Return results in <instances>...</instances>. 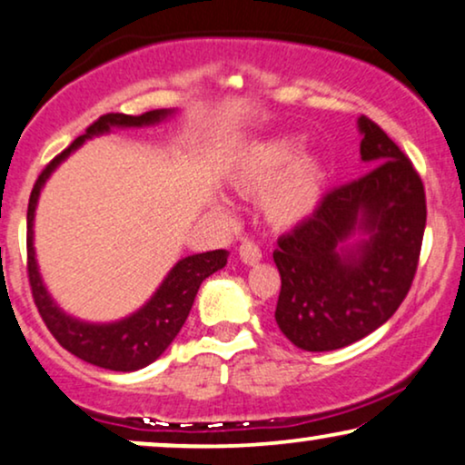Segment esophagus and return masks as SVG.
Here are the masks:
<instances>
[{
    "instance_id": "esophagus-1",
    "label": "esophagus",
    "mask_w": 465,
    "mask_h": 465,
    "mask_svg": "<svg viewBox=\"0 0 465 465\" xmlns=\"http://www.w3.org/2000/svg\"><path fill=\"white\" fill-rule=\"evenodd\" d=\"M238 255H240V260L246 263V266H255V263H260V260H262V249L252 242V240H244V242L240 244Z\"/></svg>"
}]
</instances>
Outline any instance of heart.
<instances>
[{
  "label": "heart",
  "instance_id": "b5f03b06",
  "mask_svg": "<svg viewBox=\"0 0 465 465\" xmlns=\"http://www.w3.org/2000/svg\"><path fill=\"white\" fill-rule=\"evenodd\" d=\"M302 141L292 134L251 143L232 172L233 189L242 195H262V210L270 225L296 227L315 214L324 197L326 164L315 152H302Z\"/></svg>",
  "mask_w": 465,
  "mask_h": 465
}]
</instances>
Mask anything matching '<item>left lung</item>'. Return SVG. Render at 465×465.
Returning a JSON list of instances; mask_svg holds the SVG:
<instances>
[{"instance_id": "1", "label": "left lung", "mask_w": 465, "mask_h": 465, "mask_svg": "<svg viewBox=\"0 0 465 465\" xmlns=\"http://www.w3.org/2000/svg\"><path fill=\"white\" fill-rule=\"evenodd\" d=\"M367 173L326 193L313 216L276 240L274 320L296 348L331 351L389 322L408 296L427 223L425 186L410 158L358 117ZM358 232L361 243L348 245Z\"/></svg>"}]
</instances>
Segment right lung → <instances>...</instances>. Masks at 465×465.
I'll return each instance as SVG.
<instances>
[{
    "instance_id": "1",
    "label": "right lung",
    "mask_w": 465,
    "mask_h": 465,
    "mask_svg": "<svg viewBox=\"0 0 465 465\" xmlns=\"http://www.w3.org/2000/svg\"><path fill=\"white\" fill-rule=\"evenodd\" d=\"M172 109H156L141 115H124V114H107L101 115L87 131L76 137L62 154H57L43 169L34 184L32 195L27 205V276L32 285V296L36 302L38 313L49 328L53 337L64 350L74 354L81 361L96 364V367L111 369V371H137V369L148 367L154 362L164 350L172 345L175 334L184 326L186 317L191 313L193 302H195L199 285L221 270L227 263V251H208L197 252L180 260L172 268V272L164 276L154 296L141 307L137 313L124 317V320L114 322V324H87V322L74 320L64 313V311L53 302V298L40 279L36 252H34V213L40 189L45 186L53 169L66 158L70 152L79 148L85 139L96 137V134L109 133L111 128H131V126H150L156 122L172 115Z\"/></svg>"
}]
</instances>
